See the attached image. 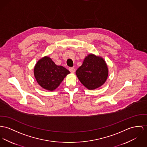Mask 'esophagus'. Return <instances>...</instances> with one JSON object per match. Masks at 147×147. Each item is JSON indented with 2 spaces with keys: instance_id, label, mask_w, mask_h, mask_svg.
I'll return each mask as SVG.
<instances>
[{
  "instance_id": "1",
  "label": "esophagus",
  "mask_w": 147,
  "mask_h": 147,
  "mask_svg": "<svg viewBox=\"0 0 147 147\" xmlns=\"http://www.w3.org/2000/svg\"><path fill=\"white\" fill-rule=\"evenodd\" d=\"M69 71H70L71 73H73L75 72V68H73V67H70V68H69Z\"/></svg>"
}]
</instances>
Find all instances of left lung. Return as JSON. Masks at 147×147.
<instances>
[{
    "instance_id": "obj_1",
    "label": "left lung",
    "mask_w": 147,
    "mask_h": 147,
    "mask_svg": "<svg viewBox=\"0 0 147 147\" xmlns=\"http://www.w3.org/2000/svg\"><path fill=\"white\" fill-rule=\"evenodd\" d=\"M81 83L89 90H94L103 85L108 76V68L101 57L90 54L76 71Z\"/></svg>"
}]
</instances>
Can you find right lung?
<instances>
[{
	"label": "right lung",
	"instance_id": "obj_1",
	"mask_svg": "<svg viewBox=\"0 0 147 147\" xmlns=\"http://www.w3.org/2000/svg\"><path fill=\"white\" fill-rule=\"evenodd\" d=\"M70 71L62 66L57 65L49 57L37 61L34 68V75L37 83L43 88L55 90Z\"/></svg>",
	"mask_w": 147,
	"mask_h": 147
}]
</instances>
